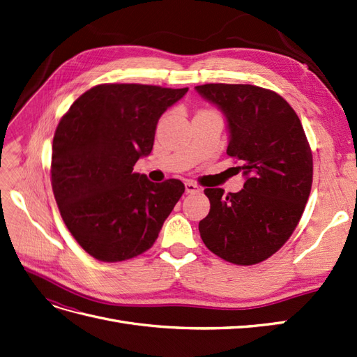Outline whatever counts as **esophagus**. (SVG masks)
I'll return each instance as SVG.
<instances>
[{
	"instance_id": "34e87169",
	"label": "esophagus",
	"mask_w": 357,
	"mask_h": 357,
	"mask_svg": "<svg viewBox=\"0 0 357 357\" xmlns=\"http://www.w3.org/2000/svg\"><path fill=\"white\" fill-rule=\"evenodd\" d=\"M185 188H186V193H197V192L201 190L199 186L195 185V183H193V181H186L185 183Z\"/></svg>"
}]
</instances>
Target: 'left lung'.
Wrapping results in <instances>:
<instances>
[{"label": "left lung", "instance_id": "obj_1", "mask_svg": "<svg viewBox=\"0 0 357 357\" xmlns=\"http://www.w3.org/2000/svg\"><path fill=\"white\" fill-rule=\"evenodd\" d=\"M197 92L228 122L226 153L240 160L244 188L204 190L210 213L199 222L204 244L235 265L273 256L295 231L312 183V155L295 110L278 93L253 84L208 83Z\"/></svg>", "mask_w": 357, "mask_h": 357}]
</instances>
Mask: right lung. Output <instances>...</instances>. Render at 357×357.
<instances>
[{
    "label": "right lung",
    "mask_w": 357,
    "mask_h": 357,
    "mask_svg": "<svg viewBox=\"0 0 357 357\" xmlns=\"http://www.w3.org/2000/svg\"><path fill=\"white\" fill-rule=\"evenodd\" d=\"M188 91L105 83L62 116L52 147L53 195L75 241L98 261L149 250L185 192L180 180L153 183L134 165L152 152L159 117Z\"/></svg>",
    "instance_id": "right-lung-1"
}]
</instances>
